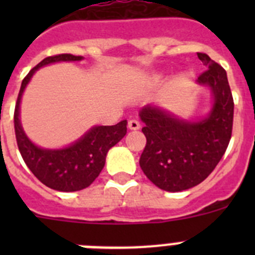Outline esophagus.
Wrapping results in <instances>:
<instances>
[{"instance_id":"34e87169","label":"esophagus","mask_w":255,"mask_h":255,"mask_svg":"<svg viewBox=\"0 0 255 255\" xmlns=\"http://www.w3.org/2000/svg\"><path fill=\"white\" fill-rule=\"evenodd\" d=\"M128 128L130 130H139L140 129V123L138 120L132 119V120H129V123H128Z\"/></svg>"}]
</instances>
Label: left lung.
<instances>
[{
  "label": "left lung",
  "mask_w": 255,
  "mask_h": 255,
  "mask_svg": "<svg viewBox=\"0 0 255 255\" xmlns=\"http://www.w3.org/2000/svg\"><path fill=\"white\" fill-rule=\"evenodd\" d=\"M198 57L207 70L197 83L208 87L213 96L206 117L184 120L152 105L139 112L147 138L139 164L155 186L172 193L206 180L226 152L233 132L234 100L226 71L206 53Z\"/></svg>",
  "instance_id": "8db88e82"
}]
</instances>
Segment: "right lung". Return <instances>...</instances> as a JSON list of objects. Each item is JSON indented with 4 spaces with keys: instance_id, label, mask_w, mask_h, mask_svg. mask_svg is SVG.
Masks as SVG:
<instances>
[{
    "instance_id": "add662e5",
    "label": "right lung",
    "mask_w": 255,
    "mask_h": 255,
    "mask_svg": "<svg viewBox=\"0 0 255 255\" xmlns=\"http://www.w3.org/2000/svg\"><path fill=\"white\" fill-rule=\"evenodd\" d=\"M80 60H83L82 56L62 53L40 61L22 80L13 114L15 135L22 159L40 182L58 191H78L91 185L105 167L108 150L126 134L128 121L123 120L112 126H93L69 147L46 149L35 145L24 132L20 123V102L31 76L38 69L46 65Z\"/></svg>"
}]
</instances>
